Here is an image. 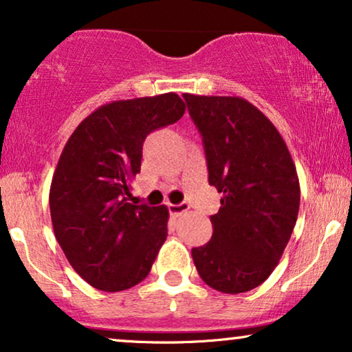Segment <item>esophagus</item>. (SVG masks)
Wrapping results in <instances>:
<instances>
[{
    "mask_svg": "<svg viewBox=\"0 0 352 352\" xmlns=\"http://www.w3.org/2000/svg\"><path fill=\"white\" fill-rule=\"evenodd\" d=\"M190 209V204L188 203H180V204H168V210H170L172 215H175V217H179L186 210Z\"/></svg>",
    "mask_w": 352,
    "mask_h": 352,
    "instance_id": "obj_1",
    "label": "esophagus"
}]
</instances>
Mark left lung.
Returning a JSON list of instances; mask_svg holds the SVG:
<instances>
[{
    "mask_svg": "<svg viewBox=\"0 0 352 352\" xmlns=\"http://www.w3.org/2000/svg\"><path fill=\"white\" fill-rule=\"evenodd\" d=\"M206 151L209 185L222 193L214 233L193 248L199 277L220 293L264 283L277 267L298 219L299 180L275 125L238 96L184 95Z\"/></svg>",
    "mask_w": 352,
    "mask_h": 352,
    "instance_id": "left-lung-1",
    "label": "left lung"
}]
</instances>
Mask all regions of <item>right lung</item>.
<instances>
[{"label":"right lung","instance_id":"add662e5","mask_svg":"<svg viewBox=\"0 0 352 352\" xmlns=\"http://www.w3.org/2000/svg\"><path fill=\"white\" fill-rule=\"evenodd\" d=\"M175 93L112 101L74 130L50 190L54 235L69 264L93 288L122 292L143 282L167 236V206L129 203L144 138L175 124Z\"/></svg>","mask_w":352,"mask_h":352}]
</instances>
